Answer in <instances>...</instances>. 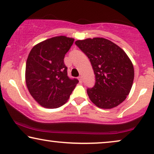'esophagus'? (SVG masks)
<instances>
[{"mask_svg": "<svg viewBox=\"0 0 154 154\" xmlns=\"http://www.w3.org/2000/svg\"><path fill=\"white\" fill-rule=\"evenodd\" d=\"M78 79H79V81L80 83H82V81H83V78H82V76L81 75V76H79V78H78Z\"/></svg>", "mask_w": 154, "mask_h": 154, "instance_id": "obj_1", "label": "esophagus"}]
</instances>
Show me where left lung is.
Masks as SVG:
<instances>
[{
  "instance_id": "left-lung-1",
  "label": "left lung",
  "mask_w": 154,
  "mask_h": 154,
  "mask_svg": "<svg viewBox=\"0 0 154 154\" xmlns=\"http://www.w3.org/2000/svg\"><path fill=\"white\" fill-rule=\"evenodd\" d=\"M75 45L90 59L95 85L88 88L90 100L101 109L114 108L129 94L134 80L133 64L119 45L108 39L79 40Z\"/></svg>"
}]
</instances>
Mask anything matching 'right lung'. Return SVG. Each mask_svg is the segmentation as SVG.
<instances>
[{
	"label": "right lung",
	"instance_id": "add662e5",
	"mask_svg": "<svg viewBox=\"0 0 154 154\" xmlns=\"http://www.w3.org/2000/svg\"><path fill=\"white\" fill-rule=\"evenodd\" d=\"M74 39L56 36L38 43L29 52L25 80L29 92L41 105L56 109L68 101L79 81L67 75L65 54Z\"/></svg>",
	"mask_w": 154,
	"mask_h": 154
}]
</instances>
